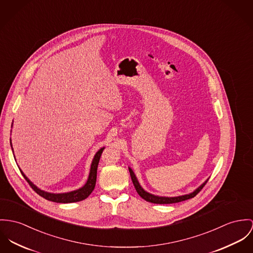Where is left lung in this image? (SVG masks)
Listing matches in <instances>:
<instances>
[{
	"instance_id": "1",
	"label": "left lung",
	"mask_w": 253,
	"mask_h": 253,
	"mask_svg": "<svg viewBox=\"0 0 253 253\" xmlns=\"http://www.w3.org/2000/svg\"><path fill=\"white\" fill-rule=\"evenodd\" d=\"M128 170H129V173H130V177H131V180H132V183L134 184V187L137 191L138 194L146 201L148 202H151V203H154V204H173V203H178V202H182L184 200H187V199H190L192 197H194L202 188L205 184H207V181H205L203 184H201L200 186H198L194 191L188 193V194H184V195H180V196H175V197H165V196H159V195H155V194H152L148 191H146L142 186L141 184H139L138 182L137 178L134 174V172L132 171V169L130 167H128Z\"/></svg>"
}]
</instances>
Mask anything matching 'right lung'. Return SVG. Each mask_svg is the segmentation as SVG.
Masks as SVG:
<instances>
[{"mask_svg":"<svg viewBox=\"0 0 253 253\" xmlns=\"http://www.w3.org/2000/svg\"><path fill=\"white\" fill-rule=\"evenodd\" d=\"M12 127V125H11ZM10 146H11V150L12 149V145H11V139H10ZM104 150V147L99 149L93 159H92V164H91V168H90V173H89V177L88 180L86 182V184H84L82 187L76 189V190H72L69 192H64V193H52V192H47L41 188H39L36 184H33L27 177L26 175L22 172V170L20 169L24 178L26 179V181L29 183V184L32 186V188L38 193L40 194L42 197L45 198L46 200L52 201V202H56V203H73V202H79L82 201L84 199H86L93 190L94 186H95V182H96V170H97V165L100 160V156L102 154V151Z\"/></svg>","mask_w":253,"mask_h":253,"instance_id":"1","label":"right lung"}]
</instances>
